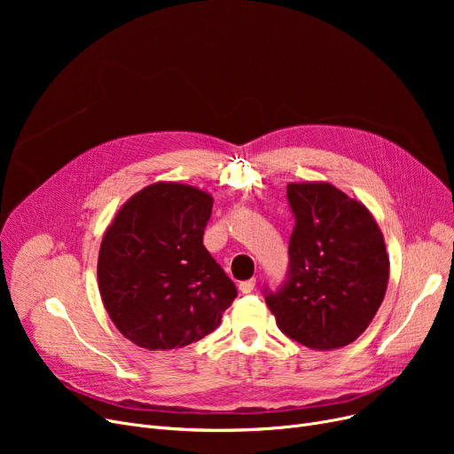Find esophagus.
I'll list each match as a JSON object with an SVG mask.
<instances>
[{
  "instance_id": "esophagus-1",
  "label": "esophagus",
  "mask_w": 454,
  "mask_h": 454,
  "mask_svg": "<svg viewBox=\"0 0 454 454\" xmlns=\"http://www.w3.org/2000/svg\"><path fill=\"white\" fill-rule=\"evenodd\" d=\"M254 287H255V279H247V281H241V283H239V291H241L243 294L252 293Z\"/></svg>"
}]
</instances>
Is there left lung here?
<instances>
[{
  "mask_svg": "<svg viewBox=\"0 0 454 454\" xmlns=\"http://www.w3.org/2000/svg\"><path fill=\"white\" fill-rule=\"evenodd\" d=\"M294 215L289 269L281 287L263 289L278 327L313 349L361 337L383 303L388 255L370 211L331 184H289Z\"/></svg>",
  "mask_w": 454,
  "mask_h": 454,
  "instance_id": "1",
  "label": "left lung"
}]
</instances>
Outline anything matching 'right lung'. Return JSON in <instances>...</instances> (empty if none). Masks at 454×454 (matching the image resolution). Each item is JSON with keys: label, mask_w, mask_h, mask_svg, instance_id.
Instances as JSON below:
<instances>
[{"label": "right lung", "mask_w": 454, "mask_h": 454, "mask_svg": "<svg viewBox=\"0 0 454 454\" xmlns=\"http://www.w3.org/2000/svg\"><path fill=\"white\" fill-rule=\"evenodd\" d=\"M213 199L158 182L136 193L108 226L98 261L99 291L123 335L145 349H173L217 329L237 296L204 247Z\"/></svg>", "instance_id": "add662e5"}]
</instances>
